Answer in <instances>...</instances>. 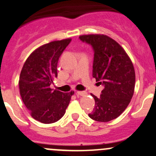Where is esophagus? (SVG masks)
<instances>
[{"label":"esophagus","instance_id":"1","mask_svg":"<svg viewBox=\"0 0 156 156\" xmlns=\"http://www.w3.org/2000/svg\"><path fill=\"white\" fill-rule=\"evenodd\" d=\"M76 94L80 95V96H84V95L87 94V92L86 91H77Z\"/></svg>","mask_w":156,"mask_h":156}]
</instances>
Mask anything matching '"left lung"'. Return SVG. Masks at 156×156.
Wrapping results in <instances>:
<instances>
[{
    "label": "left lung",
    "instance_id": "1",
    "mask_svg": "<svg viewBox=\"0 0 156 156\" xmlns=\"http://www.w3.org/2000/svg\"><path fill=\"white\" fill-rule=\"evenodd\" d=\"M79 39L93 48L92 75L104 85L99 98L91 94L95 105L88 116L98 122L114 120L124 111L133 95V65L122 46L106 35H82Z\"/></svg>",
    "mask_w": 156,
    "mask_h": 156
}]
</instances>
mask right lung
<instances>
[{
	"label": "right lung",
	"mask_w": 156,
	"mask_h": 156,
	"mask_svg": "<svg viewBox=\"0 0 156 156\" xmlns=\"http://www.w3.org/2000/svg\"><path fill=\"white\" fill-rule=\"evenodd\" d=\"M71 41L66 39L40 46L30 54L21 70L19 87L23 102L32 117L43 123L60 120L74 94L50 87L58 75V58Z\"/></svg>",
	"instance_id": "right-lung-1"
}]
</instances>
